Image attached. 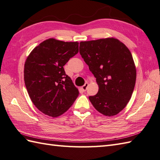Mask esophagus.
I'll list each match as a JSON object with an SVG mask.
<instances>
[{"label": "esophagus", "mask_w": 160, "mask_h": 160, "mask_svg": "<svg viewBox=\"0 0 160 160\" xmlns=\"http://www.w3.org/2000/svg\"><path fill=\"white\" fill-rule=\"evenodd\" d=\"M88 83H86L84 84V86L81 87V89H82V90L83 92H86V90H87V88H88Z\"/></svg>", "instance_id": "1"}]
</instances>
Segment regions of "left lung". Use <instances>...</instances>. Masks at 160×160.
<instances>
[{
    "mask_svg": "<svg viewBox=\"0 0 160 160\" xmlns=\"http://www.w3.org/2000/svg\"><path fill=\"white\" fill-rule=\"evenodd\" d=\"M79 52L98 86V93L89 97L92 105L104 116L118 114L131 99L136 81L129 48L118 39L108 38L81 42Z\"/></svg>",
    "mask_w": 160,
    "mask_h": 160,
    "instance_id": "obj_1",
    "label": "left lung"
}]
</instances>
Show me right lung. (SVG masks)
Here are the masks:
<instances>
[{"label": "right lung", "mask_w": 160, "mask_h": 160, "mask_svg": "<svg viewBox=\"0 0 160 160\" xmlns=\"http://www.w3.org/2000/svg\"><path fill=\"white\" fill-rule=\"evenodd\" d=\"M79 52V42L50 38L33 48L27 57L24 79L31 101L51 117L63 114L79 96V90L63 66Z\"/></svg>", "instance_id": "right-lung-1"}]
</instances>
